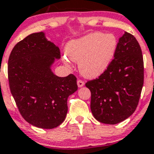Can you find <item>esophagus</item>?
Here are the masks:
<instances>
[{
    "label": "esophagus",
    "instance_id": "1",
    "mask_svg": "<svg viewBox=\"0 0 154 154\" xmlns=\"http://www.w3.org/2000/svg\"><path fill=\"white\" fill-rule=\"evenodd\" d=\"M77 85H78L79 88H81L85 85V82L82 81V80H78L77 81Z\"/></svg>",
    "mask_w": 154,
    "mask_h": 154
}]
</instances>
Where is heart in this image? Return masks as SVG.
Returning a JSON list of instances; mask_svg holds the SVG:
<instances>
[{"label":"heart","instance_id":"b5f03b06","mask_svg":"<svg viewBox=\"0 0 154 154\" xmlns=\"http://www.w3.org/2000/svg\"><path fill=\"white\" fill-rule=\"evenodd\" d=\"M117 38L113 34L94 32L67 44L66 53L71 60L79 63L83 76L93 78L101 75L116 54ZM67 63V61L65 60Z\"/></svg>","mask_w":154,"mask_h":154}]
</instances>
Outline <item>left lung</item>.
<instances>
[{
    "mask_svg": "<svg viewBox=\"0 0 154 154\" xmlns=\"http://www.w3.org/2000/svg\"><path fill=\"white\" fill-rule=\"evenodd\" d=\"M143 79L140 45L133 35L125 32L108 68L85 84L91 93L94 117L102 123L115 125L132 116L140 101Z\"/></svg>",
    "mask_w": 154,
    "mask_h": 154,
    "instance_id": "1",
    "label": "left lung"
}]
</instances>
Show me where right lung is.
<instances>
[{
	"label": "right lung",
	"mask_w": 154,
	"mask_h": 154,
	"mask_svg": "<svg viewBox=\"0 0 154 154\" xmlns=\"http://www.w3.org/2000/svg\"><path fill=\"white\" fill-rule=\"evenodd\" d=\"M60 58V49L43 32H37L16 44L8 59L9 87L20 114L41 129H53L62 123L68 97L77 90L73 74L60 77L52 72L55 59Z\"/></svg>",
	"instance_id": "obj_1"
}]
</instances>
